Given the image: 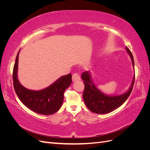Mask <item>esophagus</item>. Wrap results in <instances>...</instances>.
Returning a JSON list of instances; mask_svg holds the SVG:
<instances>
[{
  "mask_svg": "<svg viewBox=\"0 0 150 150\" xmlns=\"http://www.w3.org/2000/svg\"><path fill=\"white\" fill-rule=\"evenodd\" d=\"M72 81H73V82H75V81H79V80H80V76L78 73H74L72 74Z\"/></svg>",
  "mask_w": 150,
  "mask_h": 150,
  "instance_id": "obj_1",
  "label": "esophagus"
}]
</instances>
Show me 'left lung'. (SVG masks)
Instances as JSON below:
<instances>
[{
	"instance_id": "8db88e82",
	"label": "left lung",
	"mask_w": 150,
	"mask_h": 150,
	"mask_svg": "<svg viewBox=\"0 0 150 150\" xmlns=\"http://www.w3.org/2000/svg\"><path fill=\"white\" fill-rule=\"evenodd\" d=\"M126 51L129 54L132 61L133 67L134 70L133 56L129 49L126 47ZM84 81V90L83 99L85 104L89 110L97 114H106L114 111L121 106L130 95L134 82V75L128 90L125 93L120 95H108L99 90L94 83L91 74L89 71H86L81 75Z\"/></svg>"
}]
</instances>
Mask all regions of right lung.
<instances>
[{"mask_svg": "<svg viewBox=\"0 0 150 150\" xmlns=\"http://www.w3.org/2000/svg\"><path fill=\"white\" fill-rule=\"evenodd\" d=\"M19 52L17 53L13 69V87L17 96L26 107L38 114L50 115L56 112L62 104L65 90L72 83L71 74L60 77L43 89L35 91L27 89L18 79Z\"/></svg>", "mask_w": 150, "mask_h": 150, "instance_id": "add662e5", "label": "right lung"}]
</instances>
